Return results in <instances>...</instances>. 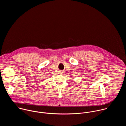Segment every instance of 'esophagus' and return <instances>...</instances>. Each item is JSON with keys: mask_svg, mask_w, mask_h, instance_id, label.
<instances>
[{"mask_svg": "<svg viewBox=\"0 0 126 126\" xmlns=\"http://www.w3.org/2000/svg\"><path fill=\"white\" fill-rule=\"evenodd\" d=\"M59 73V74H62L63 72L62 71H60Z\"/></svg>", "mask_w": 126, "mask_h": 126, "instance_id": "esophagus-1", "label": "esophagus"}]
</instances>
